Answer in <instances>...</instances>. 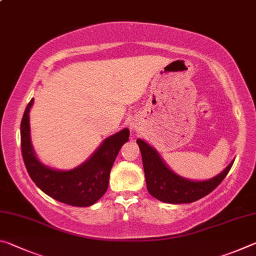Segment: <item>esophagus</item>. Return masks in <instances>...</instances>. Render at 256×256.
Here are the masks:
<instances>
[{
  "instance_id": "obj_1",
  "label": "esophagus",
  "mask_w": 256,
  "mask_h": 256,
  "mask_svg": "<svg viewBox=\"0 0 256 256\" xmlns=\"http://www.w3.org/2000/svg\"><path fill=\"white\" fill-rule=\"evenodd\" d=\"M132 128H133V126H132Z\"/></svg>"
}]
</instances>
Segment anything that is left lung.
<instances>
[{
    "label": "left lung",
    "mask_w": 256,
    "mask_h": 256,
    "mask_svg": "<svg viewBox=\"0 0 256 256\" xmlns=\"http://www.w3.org/2000/svg\"><path fill=\"white\" fill-rule=\"evenodd\" d=\"M136 144L142 154L148 192L157 200L170 204L190 203L208 196L222 183L234 164L232 160L220 174L210 180H193L172 172L148 142L138 138Z\"/></svg>",
    "instance_id": "left-lung-1"
}]
</instances>
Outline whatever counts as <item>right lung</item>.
<instances>
[{
	"label": "right lung",
	"mask_w": 256,
	"mask_h": 256,
	"mask_svg": "<svg viewBox=\"0 0 256 256\" xmlns=\"http://www.w3.org/2000/svg\"><path fill=\"white\" fill-rule=\"evenodd\" d=\"M34 98L26 107L21 120V152L30 178L47 196L73 206L96 203L108 188L110 174L118 151L128 141V128L106 138L94 154L79 166L68 170H55L37 158L30 136L29 112Z\"/></svg>",
	"instance_id": "right-lung-1"
}]
</instances>
